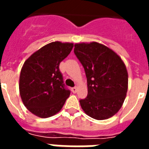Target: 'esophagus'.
I'll list each match as a JSON object with an SVG mask.
<instances>
[{"label":"esophagus","instance_id":"obj_1","mask_svg":"<svg viewBox=\"0 0 149 149\" xmlns=\"http://www.w3.org/2000/svg\"><path fill=\"white\" fill-rule=\"evenodd\" d=\"M72 93H77V86H75V87H72Z\"/></svg>","mask_w":149,"mask_h":149}]
</instances>
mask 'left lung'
<instances>
[{"mask_svg":"<svg viewBox=\"0 0 149 149\" xmlns=\"http://www.w3.org/2000/svg\"><path fill=\"white\" fill-rule=\"evenodd\" d=\"M74 53L83 65L88 94L80 100L83 111L96 120L113 117L122 107L127 94V68L115 52L100 43H76Z\"/></svg>","mask_w":149,"mask_h":149,"instance_id":"8db88e82","label":"left lung"}]
</instances>
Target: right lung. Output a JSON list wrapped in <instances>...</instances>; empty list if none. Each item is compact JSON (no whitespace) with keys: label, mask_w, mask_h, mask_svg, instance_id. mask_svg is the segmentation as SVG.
Wrapping results in <instances>:
<instances>
[{"label":"right lung","mask_w":149,"mask_h":149,"mask_svg":"<svg viewBox=\"0 0 149 149\" xmlns=\"http://www.w3.org/2000/svg\"><path fill=\"white\" fill-rule=\"evenodd\" d=\"M73 48V43L53 42L27 58L19 78L23 104L31 113L49 118L61 111L70 92L63 84L59 64Z\"/></svg>","instance_id":"right-lung-1"}]
</instances>
